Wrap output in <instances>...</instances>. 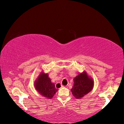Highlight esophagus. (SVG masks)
I'll return each mask as SVG.
<instances>
[{
	"instance_id": "1",
	"label": "esophagus",
	"mask_w": 124,
	"mask_h": 124,
	"mask_svg": "<svg viewBox=\"0 0 124 124\" xmlns=\"http://www.w3.org/2000/svg\"><path fill=\"white\" fill-rule=\"evenodd\" d=\"M64 86H63V85H61V87H63Z\"/></svg>"
}]
</instances>
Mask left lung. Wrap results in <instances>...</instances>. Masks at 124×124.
Masks as SVG:
<instances>
[{
	"mask_svg": "<svg viewBox=\"0 0 124 124\" xmlns=\"http://www.w3.org/2000/svg\"><path fill=\"white\" fill-rule=\"evenodd\" d=\"M74 84L71 89L73 95L76 99H80L90 92L93 87L94 82L86 72L80 73L73 79Z\"/></svg>",
	"mask_w": 124,
	"mask_h": 124,
	"instance_id": "obj_1",
	"label": "left lung"
}]
</instances>
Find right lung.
<instances>
[{
  "instance_id": "add662e5",
  "label": "right lung",
  "mask_w": 124,
  "mask_h": 124,
  "mask_svg": "<svg viewBox=\"0 0 124 124\" xmlns=\"http://www.w3.org/2000/svg\"><path fill=\"white\" fill-rule=\"evenodd\" d=\"M35 88L41 95L48 99H52L58 89L55 84L52 83L47 73L41 72L35 81Z\"/></svg>"
}]
</instances>
